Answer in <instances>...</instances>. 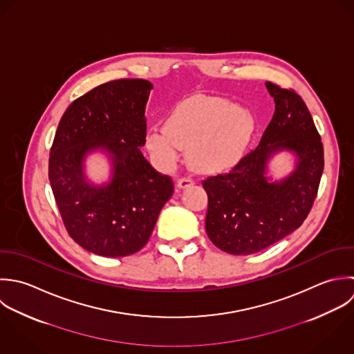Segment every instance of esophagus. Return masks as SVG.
<instances>
[{"mask_svg":"<svg viewBox=\"0 0 354 354\" xmlns=\"http://www.w3.org/2000/svg\"><path fill=\"white\" fill-rule=\"evenodd\" d=\"M192 185H194V181L191 178H180L177 181V188L178 189H187V188H189Z\"/></svg>","mask_w":354,"mask_h":354,"instance_id":"1","label":"esophagus"}]
</instances>
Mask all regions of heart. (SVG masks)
<instances>
[{
    "label": "heart",
    "instance_id": "b5f03b06",
    "mask_svg": "<svg viewBox=\"0 0 354 354\" xmlns=\"http://www.w3.org/2000/svg\"><path fill=\"white\" fill-rule=\"evenodd\" d=\"M254 130L255 119L244 107L220 97L194 96L171 111L165 129H151L145 141L162 166H171L181 149L194 171L220 174L240 162Z\"/></svg>",
    "mask_w": 354,
    "mask_h": 354
}]
</instances>
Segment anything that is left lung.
Instances as JSON below:
<instances>
[{
	"label": "left lung",
	"mask_w": 354,
	"mask_h": 354,
	"mask_svg": "<svg viewBox=\"0 0 354 354\" xmlns=\"http://www.w3.org/2000/svg\"><path fill=\"white\" fill-rule=\"evenodd\" d=\"M274 114L259 145L228 174L205 180L209 209L206 232L213 244L232 255L265 250L298 230L317 195L324 149L313 118L294 91L266 82ZM279 151L295 158V169L273 180L267 165Z\"/></svg>",
	"instance_id": "obj_1"
}]
</instances>
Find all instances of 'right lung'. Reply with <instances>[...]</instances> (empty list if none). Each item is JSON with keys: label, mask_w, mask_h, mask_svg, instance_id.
Listing matches in <instances>:
<instances>
[{"label": "right lung", "mask_w": 354, "mask_h": 354, "mask_svg": "<svg viewBox=\"0 0 354 354\" xmlns=\"http://www.w3.org/2000/svg\"><path fill=\"white\" fill-rule=\"evenodd\" d=\"M152 84L118 80L70 104L57 126L49 181L68 235L85 250L110 258L141 250L173 195V181L144 158L145 106ZM103 151L112 165L107 183L84 173L86 158Z\"/></svg>", "instance_id": "add662e5"}]
</instances>
